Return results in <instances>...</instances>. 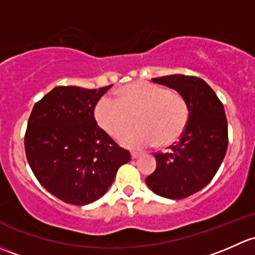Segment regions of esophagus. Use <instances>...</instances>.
<instances>
[{
	"label": "esophagus",
	"instance_id": "1",
	"mask_svg": "<svg viewBox=\"0 0 255 255\" xmlns=\"http://www.w3.org/2000/svg\"><path fill=\"white\" fill-rule=\"evenodd\" d=\"M140 154L141 153H138V152H131V158L132 159L137 158V157H140Z\"/></svg>",
	"mask_w": 255,
	"mask_h": 255
}]
</instances>
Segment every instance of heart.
<instances>
[{
    "instance_id": "b5f03b06",
    "label": "heart",
    "mask_w": 255,
    "mask_h": 255,
    "mask_svg": "<svg viewBox=\"0 0 255 255\" xmlns=\"http://www.w3.org/2000/svg\"><path fill=\"white\" fill-rule=\"evenodd\" d=\"M115 102L108 97L94 107L98 127L118 138L133 126L136 130L120 137L124 146L168 147L184 133L189 122V107L182 94L149 82L131 83L119 89Z\"/></svg>"
}]
</instances>
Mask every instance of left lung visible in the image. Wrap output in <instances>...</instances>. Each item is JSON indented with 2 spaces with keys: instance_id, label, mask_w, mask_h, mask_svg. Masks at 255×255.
<instances>
[{
  "instance_id": "obj_1",
  "label": "left lung",
  "mask_w": 255,
  "mask_h": 255,
  "mask_svg": "<svg viewBox=\"0 0 255 255\" xmlns=\"http://www.w3.org/2000/svg\"><path fill=\"white\" fill-rule=\"evenodd\" d=\"M152 81L184 97L189 122L169 152L154 153L157 167L146 184L163 198H188L211 182L225 158L228 128L224 106L205 81L195 76L170 75Z\"/></svg>"
}]
</instances>
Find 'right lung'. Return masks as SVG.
Masks as SVG:
<instances>
[{"label": "right lung", "mask_w": 255, "mask_h": 255, "mask_svg": "<svg viewBox=\"0 0 255 255\" xmlns=\"http://www.w3.org/2000/svg\"><path fill=\"white\" fill-rule=\"evenodd\" d=\"M112 86H59L31 110L24 137L28 163L39 183L64 203L98 200L131 159L94 118V107Z\"/></svg>", "instance_id": "obj_1"}]
</instances>
